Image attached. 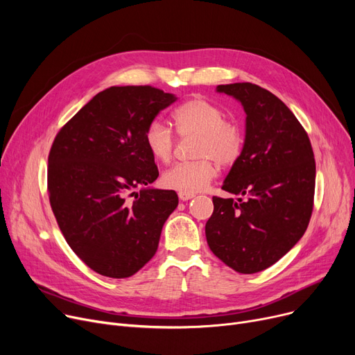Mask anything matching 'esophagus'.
I'll return each instance as SVG.
<instances>
[{"instance_id": "1", "label": "esophagus", "mask_w": 355, "mask_h": 355, "mask_svg": "<svg viewBox=\"0 0 355 355\" xmlns=\"http://www.w3.org/2000/svg\"><path fill=\"white\" fill-rule=\"evenodd\" d=\"M178 197H180V200H182V201H189V200H191V198L194 197V194H193V193L180 191V193H178Z\"/></svg>"}]
</instances>
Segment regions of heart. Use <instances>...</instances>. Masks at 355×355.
I'll list each match as a JSON object with an SVG mask.
<instances>
[{
	"label": "heart",
	"mask_w": 355,
	"mask_h": 355,
	"mask_svg": "<svg viewBox=\"0 0 355 355\" xmlns=\"http://www.w3.org/2000/svg\"><path fill=\"white\" fill-rule=\"evenodd\" d=\"M225 116L220 106L200 98L184 102L173 112L175 132L181 138L196 137L193 154L197 159L166 170L161 177L164 187L184 193L201 191L217 175V162L227 166L240 159L245 149L243 128ZM144 139L155 161H171L177 139L170 126L158 119L149 122Z\"/></svg>",
	"instance_id": "heart-1"
}]
</instances>
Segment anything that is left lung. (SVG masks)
I'll list each match as a JSON object with an SVG mask.
<instances>
[{
    "instance_id": "8db88e82",
    "label": "left lung",
    "mask_w": 355,
    "mask_h": 355,
    "mask_svg": "<svg viewBox=\"0 0 355 355\" xmlns=\"http://www.w3.org/2000/svg\"><path fill=\"white\" fill-rule=\"evenodd\" d=\"M246 112V139L206 223L211 252L239 273L265 270L300 240L313 210L315 159L306 130L292 110L253 83L218 85Z\"/></svg>"
}]
</instances>
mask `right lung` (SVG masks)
Here are the masks:
<instances>
[{
    "label": "right lung",
    "instance_id": "1",
    "mask_svg": "<svg viewBox=\"0 0 355 355\" xmlns=\"http://www.w3.org/2000/svg\"><path fill=\"white\" fill-rule=\"evenodd\" d=\"M174 101L149 85L112 86L66 122L51 144L53 214L71 250L102 276L129 277L145 266L177 207L173 190L135 191L159 175L144 134Z\"/></svg>",
    "mask_w": 355,
    "mask_h": 355
}]
</instances>
